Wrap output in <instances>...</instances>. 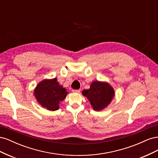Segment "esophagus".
I'll use <instances>...</instances> for the list:
<instances>
[{"label":"esophagus","mask_w":158,"mask_h":158,"mask_svg":"<svg viewBox=\"0 0 158 158\" xmlns=\"http://www.w3.org/2000/svg\"><path fill=\"white\" fill-rule=\"evenodd\" d=\"M73 93H76V94H79L80 92V89H73Z\"/></svg>","instance_id":"34e87169"}]
</instances>
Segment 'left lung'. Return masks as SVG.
Segmentation results:
<instances>
[{"label":"left lung","instance_id":"1","mask_svg":"<svg viewBox=\"0 0 158 158\" xmlns=\"http://www.w3.org/2000/svg\"><path fill=\"white\" fill-rule=\"evenodd\" d=\"M82 94L96 111L107 107L115 95L113 88L108 82L98 80L92 82L89 88L83 90Z\"/></svg>","mask_w":158,"mask_h":158}]
</instances>
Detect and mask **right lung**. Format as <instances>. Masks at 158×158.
Instances as JSON below:
<instances>
[{"instance_id": "1", "label": "right lung", "mask_w": 158, "mask_h": 158, "mask_svg": "<svg viewBox=\"0 0 158 158\" xmlns=\"http://www.w3.org/2000/svg\"><path fill=\"white\" fill-rule=\"evenodd\" d=\"M68 94L63 85L59 84L56 78L41 80L33 90L37 102L49 111L58 110L59 104Z\"/></svg>"}]
</instances>
